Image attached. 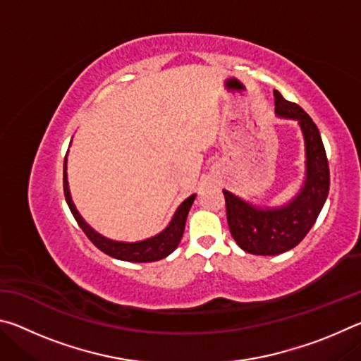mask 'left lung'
<instances>
[{"label": "left lung", "mask_w": 361, "mask_h": 361, "mask_svg": "<svg viewBox=\"0 0 361 361\" xmlns=\"http://www.w3.org/2000/svg\"><path fill=\"white\" fill-rule=\"evenodd\" d=\"M276 113L296 119L305 140V181L291 204L282 209H255L229 191H223L231 235L252 255L272 256L295 248L315 224L329 191V167L320 132L310 116L296 103L274 90Z\"/></svg>", "instance_id": "obj_1"}]
</instances>
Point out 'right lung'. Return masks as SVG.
I'll use <instances>...</instances> for the list:
<instances>
[{"label":"right lung","mask_w":361,"mask_h":361,"mask_svg":"<svg viewBox=\"0 0 361 361\" xmlns=\"http://www.w3.org/2000/svg\"><path fill=\"white\" fill-rule=\"evenodd\" d=\"M63 194H65V200L68 204L70 210L73 213V216L79 224V228L82 229V232L87 235V239L94 243V245L102 250L103 253H106L109 256H113L116 259H122V261H130V262H151V261H157L169 256L173 250L178 247V243L183 237V232H185V224H186V218L189 209L194 202L195 194L189 195V197L183 202L178 210L175 212V215L172 218V221L164 229L161 234H157L151 239H146L142 242H135V243H126V242H113L108 240L105 237H102L99 232H95L87 223H84V219L79 215L75 204L70 197V189H68V181H66V159L63 162Z\"/></svg>","instance_id":"right-lung-1"}]
</instances>
